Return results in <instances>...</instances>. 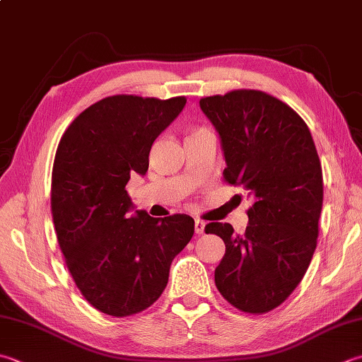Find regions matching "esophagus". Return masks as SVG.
I'll return each instance as SVG.
<instances>
[{"mask_svg":"<svg viewBox=\"0 0 362 362\" xmlns=\"http://www.w3.org/2000/svg\"><path fill=\"white\" fill-rule=\"evenodd\" d=\"M204 228H205L204 221H201V219H194V232L196 233H202Z\"/></svg>","mask_w":362,"mask_h":362,"instance_id":"34e87169","label":"esophagus"}]
</instances>
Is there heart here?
Returning a JSON list of instances; mask_svg holds the SVG:
<instances>
[{"instance_id":"b5f03b06","label":"heart","mask_w":362,"mask_h":362,"mask_svg":"<svg viewBox=\"0 0 362 362\" xmlns=\"http://www.w3.org/2000/svg\"><path fill=\"white\" fill-rule=\"evenodd\" d=\"M204 133H207L205 130H202V129H199V130H194V132H191V134L188 138H193V136H199V134H204Z\"/></svg>"}]
</instances>
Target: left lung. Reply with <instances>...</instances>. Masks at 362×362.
Segmentation results:
<instances>
[{"instance_id": "obj_1", "label": "left lung", "mask_w": 362, "mask_h": 362, "mask_svg": "<svg viewBox=\"0 0 362 362\" xmlns=\"http://www.w3.org/2000/svg\"><path fill=\"white\" fill-rule=\"evenodd\" d=\"M201 110L221 139L224 180L250 199V223L235 235L229 223H210L226 254L215 284L233 308L264 314L300 284L314 256L323 204V175L304 120L262 90L201 98Z\"/></svg>"}]
</instances>
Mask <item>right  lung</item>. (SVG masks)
<instances>
[{"label": "right lung", "mask_w": 362, "mask_h": 362, "mask_svg": "<svg viewBox=\"0 0 362 362\" xmlns=\"http://www.w3.org/2000/svg\"><path fill=\"white\" fill-rule=\"evenodd\" d=\"M185 103V97H106L84 110L59 141L52 174L56 237L76 287L106 315L152 306L194 233V219L183 214L130 216L134 205L127 193L130 175H146L153 141Z\"/></svg>", "instance_id": "obj_1"}]
</instances>
